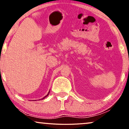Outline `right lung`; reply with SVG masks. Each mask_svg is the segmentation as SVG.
Returning <instances> with one entry per match:
<instances>
[{"instance_id":"1","label":"right lung","mask_w":129,"mask_h":129,"mask_svg":"<svg viewBox=\"0 0 129 129\" xmlns=\"http://www.w3.org/2000/svg\"><path fill=\"white\" fill-rule=\"evenodd\" d=\"M49 93H50V91H49V93H48V94H47V95H46V96H45V97H44V98H43V99H45V98H46V97H47V96H48V95H49ZM42 99H41V100H42Z\"/></svg>"}]
</instances>
